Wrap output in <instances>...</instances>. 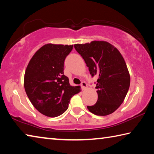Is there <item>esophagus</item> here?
<instances>
[{
	"label": "esophagus",
	"instance_id": "esophagus-1",
	"mask_svg": "<svg viewBox=\"0 0 154 154\" xmlns=\"http://www.w3.org/2000/svg\"><path fill=\"white\" fill-rule=\"evenodd\" d=\"M87 83H85V82H83L82 83V84H81V87H82V90H85L87 88Z\"/></svg>",
	"mask_w": 154,
	"mask_h": 154
}]
</instances>
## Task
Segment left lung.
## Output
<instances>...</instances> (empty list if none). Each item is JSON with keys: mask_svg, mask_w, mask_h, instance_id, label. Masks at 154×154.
Returning <instances> with one entry per match:
<instances>
[{"mask_svg": "<svg viewBox=\"0 0 154 154\" xmlns=\"http://www.w3.org/2000/svg\"><path fill=\"white\" fill-rule=\"evenodd\" d=\"M75 49L86 64L90 73L98 75L96 81L98 100L88 106L91 113L105 116L117 110L128 91L130 74L126 62L118 49L106 41L75 44Z\"/></svg>", "mask_w": 154, "mask_h": 154, "instance_id": "1", "label": "left lung"}]
</instances>
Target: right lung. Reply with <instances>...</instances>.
I'll use <instances>...</instances> for the list:
<instances>
[{"mask_svg": "<svg viewBox=\"0 0 154 154\" xmlns=\"http://www.w3.org/2000/svg\"><path fill=\"white\" fill-rule=\"evenodd\" d=\"M72 48L46 44L35 54L26 70V93L36 110L48 117L64 113L71 98L80 92V87L71 86L64 75L65 58Z\"/></svg>", "mask_w": 154, "mask_h": 154, "instance_id": "obj_1", "label": "right lung"}]
</instances>
